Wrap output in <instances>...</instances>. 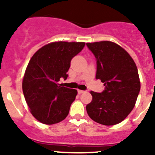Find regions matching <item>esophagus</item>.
Segmentation results:
<instances>
[{
	"label": "esophagus",
	"mask_w": 155,
	"mask_h": 155,
	"mask_svg": "<svg viewBox=\"0 0 155 155\" xmlns=\"http://www.w3.org/2000/svg\"><path fill=\"white\" fill-rule=\"evenodd\" d=\"M78 91L79 94H82V93L85 92L86 91H84V90H78Z\"/></svg>",
	"instance_id": "1"
}]
</instances>
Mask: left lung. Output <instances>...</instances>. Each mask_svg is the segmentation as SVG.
Wrapping results in <instances>:
<instances>
[{
  "label": "left lung",
  "mask_w": 155,
  "mask_h": 155,
  "mask_svg": "<svg viewBox=\"0 0 155 155\" xmlns=\"http://www.w3.org/2000/svg\"><path fill=\"white\" fill-rule=\"evenodd\" d=\"M96 59L95 78L104 83L101 93L91 91L86 106L90 118L100 124H120L134 109L140 90L137 66L121 46L109 41L86 43Z\"/></svg>",
  "instance_id": "left-lung-1"
}]
</instances>
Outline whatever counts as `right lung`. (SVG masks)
<instances>
[{
  "label": "right lung",
  "mask_w": 155,
  "mask_h": 155,
  "mask_svg": "<svg viewBox=\"0 0 155 155\" xmlns=\"http://www.w3.org/2000/svg\"><path fill=\"white\" fill-rule=\"evenodd\" d=\"M84 46V42H52L30 60L23 78V94L32 116L42 124H57L68 116L78 91L58 81L68 78L71 60Z\"/></svg>",
  "instance_id": "obj_1"
}]
</instances>
